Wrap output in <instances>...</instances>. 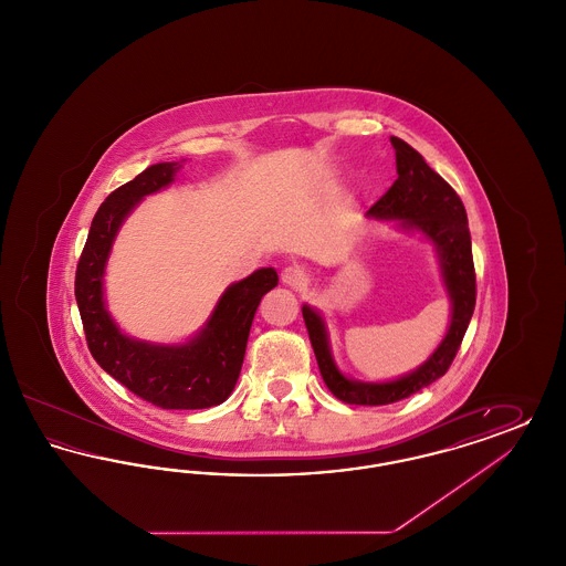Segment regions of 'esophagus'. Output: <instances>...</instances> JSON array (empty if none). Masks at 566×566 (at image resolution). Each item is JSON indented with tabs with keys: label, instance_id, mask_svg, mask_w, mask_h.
Segmentation results:
<instances>
[{
	"label": "esophagus",
	"instance_id": "esophagus-1",
	"mask_svg": "<svg viewBox=\"0 0 566 566\" xmlns=\"http://www.w3.org/2000/svg\"><path fill=\"white\" fill-rule=\"evenodd\" d=\"M282 282H284L286 286L296 289V286H301V284L305 282V273L298 270V268H295V265H289V268L282 270Z\"/></svg>",
	"mask_w": 566,
	"mask_h": 566
}]
</instances>
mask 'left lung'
Returning a JSON list of instances; mask_svg holds the SVG:
<instances>
[{
	"label": "left lung",
	"instance_id": "left-lung-1",
	"mask_svg": "<svg viewBox=\"0 0 566 566\" xmlns=\"http://www.w3.org/2000/svg\"><path fill=\"white\" fill-rule=\"evenodd\" d=\"M390 142L397 155L399 178L369 208L367 216L379 220H401L403 229L420 231L427 240L434 243L443 284L452 303V318L437 350L411 374L392 381H356L337 369L331 356L323 316L310 305H303V321L307 326L324 384L339 401L350 405L397 403L427 388L434 379L446 376L475 310V268L471 252V233L467 212L457 190L437 171H432L422 155L413 150L407 142L399 137H390Z\"/></svg>",
	"mask_w": 566,
	"mask_h": 566
}]
</instances>
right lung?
Returning a JSON list of instances; mask_svg holds the SVG:
<instances>
[{"instance_id": "add662e5", "label": "right lung", "mask_w": 566, "mask_h": 566, "mask_svg": "<svg viewBox=\"0 0 566 566\" xmlns=\"http://www.w3.org/2000/svg\"><path fill=\"white\" fill-rule=\"evenodd\" d=\"M180 163H157L109 192L91 222L76 270V301L86 346L97 365L139 399L161 409H206L227 401L242 371L256 307L277 286L273 268L231 284L206 326L187 344L139 342L112 321L104 301V273L114 238L135 206L174 182Z\"/></svg>"}]
</instances>
